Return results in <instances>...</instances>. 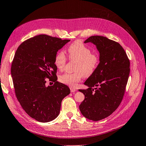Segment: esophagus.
<instances>
[{
	"mask_svg": "<svg viewBox=\"0 0 146 146\" xmlns=\"http://www.w3.org/2000/svg\"><path fill=\"white\" fill-rule=\"evenodd\" d=\"M70 90H71L72 93H73V92H76L77 90H76V88H73V87H71V88H70Z\"/></svg>",
	"mask_w": 146,
	"mask_h": 146,
	"instance_id": "esophagus-1",
	"label": "esophagus"
}]
</instances>
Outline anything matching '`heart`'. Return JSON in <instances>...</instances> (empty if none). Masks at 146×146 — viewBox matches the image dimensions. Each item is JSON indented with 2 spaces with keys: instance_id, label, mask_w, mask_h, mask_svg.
<instances>
[{
  "instance_id": "b5f03b06",
  "label": "heart",
  "mask_w": 146,
  "mask_h": 146,
  "mask_svg": "<svg viewBox=\"0 0 146 146\" xmlns=\"http://www.w3.org/2000/svg\"><path fill=\"white\" fill-rule=\"evenodd\" d=\"M70 60H76L74 71L73 73H65L59 76V81L71 87H76L85 76H90L96 70L100 64V58L98 54L91 53V50L82 42L76 40L68 48ZM67 57L62 51L56 53L54 59L55 66L58 70H62L67 62Z\"/></svg>"
}]
</instances>
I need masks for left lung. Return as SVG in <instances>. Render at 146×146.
Returning <instances> with one entry per match:
<instances>
[{
	"mask_svg": "<svg viewBox=\"0 0 146 146\" xmlns=\"http://www.w3.org/2000/svg\"><path fill=\"white\" fill-rule=\"evenodd\" d=\"M92 42L100 52V64L84 82L88 88L79 90L85 95L79 106L82 115L94 121L110 116L123 100L130 73V61L117 42L101 36H92L84 43Z\"/></svg>",
	"mask_w": 146,
	"mask_h": 146,
	"instance_id": "8db88e82",
	"label": "left lung"
}]
</instances>
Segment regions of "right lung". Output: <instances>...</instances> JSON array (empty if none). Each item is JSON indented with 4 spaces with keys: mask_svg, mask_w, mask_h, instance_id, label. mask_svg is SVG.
I'll return each instance as SVG.
<instances>
[{
    "mask_svg": "<svg viewBox=\"0 0 146 146\" xmlns=\"http://www.w3.org/2000/svg\"><path fill=\"white\" fill-rule=\"evenodd\" d=\"M69 41L37 35L23 42L13 60L11 73L17 100L28 115L41 123L59 115L61 102L70 93L67 86L57 81L54 63L57 51ZM46 78L53 79V86H45Z\"/></svg>",
    "mask_w": 146,
    "mask_h": 146,
    "instance_id": "right-lung-1",
    "label": "right lung"
}]
</instances>
